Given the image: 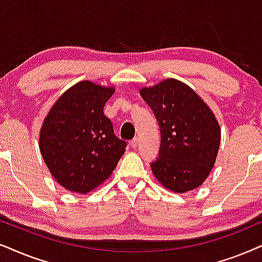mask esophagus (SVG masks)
<instances>
[{
	"instance_id": "obj_1",
	"label": "esophagus",
	"mask_w": 262,
	"mask_h": 262,
	"mask_svg": "<svg viewBox=\"0 0 262 262\" xmlns=\"http://www.w3.org/2000/svg\"><path fill=\"white\" fill-rule=\"evenodd\" d=\"M138 144H139V139L138 138H135V139H133V140L130 141V146L133 148H137L138 147Z\"/></svg>"
}]
</instances>
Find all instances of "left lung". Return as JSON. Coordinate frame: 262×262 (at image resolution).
I'll list each match as a JSON object with an SVG mask.
<instances>
[{
  "mask_svg": "<svg viewBox=\"0 0 262 262\" xmlns=\"http://www.w3.org/2000/svg\"><path fill=\"white\" fill-rule=\"evenodd\" d=\"M140 95L160 129L159 156L151 163L153 175L175 193L201 186L221 145V128L213 113L194 90L176 79L141 89Z\"/></svg>",
  "mask_w": 262,
  "mask_h": 262,
  "instance_id": "8db88e82",
  "label": "left lung"
}]
</instances>
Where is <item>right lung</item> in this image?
Here are the masks:
<instances>
[{
    "instance_id": "right-lung-1",
    "label": "right lung",
    "mask_w": 262,
    "mask_h": 262,
    "mask_svg": "<svg viewBox=\"0 0 262 262\" xmlns=\"http://www.w3.org/2000/svg\"><path fill=\"white\" fill-rule=\"evenodd\" d=\"M114 87L91 81L66 91L40 129L41 157L54 179L67 190L86 194L109 179L127 142L114 134L103 107Z\"/></svg>"
}]
</instances>
